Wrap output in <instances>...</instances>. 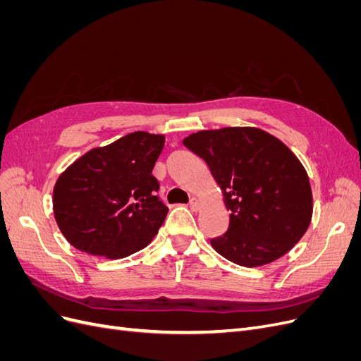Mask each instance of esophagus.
<instances>
[{
    "instance_id": "esophagus-1",
    "label": "esophagus",
    "mask_w": 361,
    "mask_h": 361,
    "mask_svg": "<svg viewBox=\"0 0 361 361\" xmlns=\"http://www.w3.org/2000/svg\"><path fill=\"white\" fill-rule=\"evenodd\" d=\"M200 200L197 199V197H192L191 200H190V207H191V211H194V212H197V211H200Z\"/></svg>"
}]
</instances>
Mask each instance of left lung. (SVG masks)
I'll return each mask as SVG.
<instances>
[{
	"label": "left lung",
	"mask_w": 361,
	"mask_h": 361,
	"mask_svg": "<svg viewBox=\"0 0 361 361\" xmlns=\"http://www.w3.org/2000/svg\"><path fill=\"white\" fill-rule=\"evenodd\" d=\"M211 170L231 211L216 253L255 268L285 256L307 232L313 195L307 171L293 152L267 130L251 126L207 129L183 140Z\"/></svg>",
	"instance_id": "left-lung-1"
}]
</instances>
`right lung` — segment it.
<instances>
[{
    "label": "right lung",
    "instance_id": "1",
    "mask_svg": "<svg viewBox=\"0 0 361 361\" xmlns=\"http://www.w3.org/2000/svg\"><path fill=\"white\" fill-rule=\"evenodd\" d=\"M166 137L145 130L94 147L64 170L54 187V216L81 251L122 259L150 244L169 207L152 170Z\"/></svg>",
    "mask_w": 361,
    "mask_h": 361
}]
</instances>
